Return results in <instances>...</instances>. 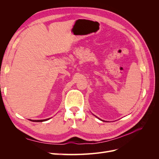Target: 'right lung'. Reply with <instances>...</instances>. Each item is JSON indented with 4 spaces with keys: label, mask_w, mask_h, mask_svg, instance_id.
I'll return each instance as SVG.
<instances>
[{
    "label": "right lung",
    "mask_w": 159,
    "mask_h": 159,
    "mask_svg": "<svg viewBox=\"0 0 159 159\" xmlns=\"http://www.w3.org/2000/svg\"><path fill=\"white\" fill-rule=\"evenodd\" d=\"M47 120L48 119H43V120H30L31 121H34V122H42V121H47Z\"/></svg>",
    "instance_id": "1"
}]
</instances>
